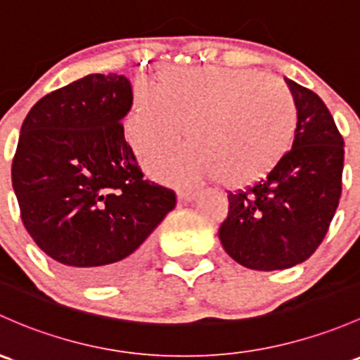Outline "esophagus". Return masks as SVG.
I'll list each match as a JSON object with an SVG mask.
<instances>
[{
	"label": "esophagus",
	"instance_id": "esophagus-1",
	"mask_svg": "<svg viewBox=\"0 0 360 360\" xmlns=\"http://www.w3.org/2000/svg\"><path fill=\"white\" fill-rule=\"evenodd\" d=\"M195 196H196L195 190H179L177 191V200H179V202H191V200H195Z\"/></svg>",
	"mask_w": 360,
	"mask_h": 360
}]
</instances>
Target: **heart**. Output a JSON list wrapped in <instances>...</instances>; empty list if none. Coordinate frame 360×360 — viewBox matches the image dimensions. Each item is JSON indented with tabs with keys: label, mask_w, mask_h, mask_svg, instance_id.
<instances>
[{
	"label": "heart",
	"mask_w": 360,
	"mask_h": 360,
	"mask_svg": "<svg viewBox=\"0 0 360 360\" xmlns=\"http://www.w3.org/2000/svg\"><path fill=\"white\" fill-rule=\"evenodd\" d=\"M183 126L191 145L151 155V172L170 181L215 177L226 188H245L290 151L298 105L283 82L252 69H169L157 89L136 88L126 136L138 153L176 145Z\"/></svg>",
	"instance_id": "heart-1"
}]
</instances>
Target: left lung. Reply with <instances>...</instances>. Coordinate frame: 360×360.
Returning a JSON list of instances; mask_svg holds the SVG:
<instances>
[{
  "instance_id": "8db88e82",
  "label": "left lung",
  "mask_w": 360,
  "mask_h": 360,
  "mask_svg": "<svg viewBox=\"0 0 360 360\" xmlns=\"http://www.w3.org/2000/svg\"><path fill=\"white\" fill-rule=\"evenodd\" d=\"M298 105V127L283 160L247 190L228 193L221 243L238 264L281 271L323 243L342 196L343 138L324 101L285 79Z\"/></svg>"
}]
</instances>
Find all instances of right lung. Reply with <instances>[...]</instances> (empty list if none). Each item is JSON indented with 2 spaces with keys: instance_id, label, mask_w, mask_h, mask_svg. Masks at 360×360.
Listing matches in <instances>:
<instances>
[{
  "instance_id": "add662e5",
  "label": "right lung",
  "mask_w": 360,
  "mask_h": 360,
  "mask_svg": "<svg viewBox=\"0 0 360 360\" xmlns=\"http://www.w3.org/2000/svg\"><path fill=\"white\" fill-rule=\"evenodd\" d=\"M124 75L89 74L41 98L25 117L11 164L20 217L36 245L88 285L129 276L176 193L145 179L124 138Z\"/></svg>"
}]
</instances>
